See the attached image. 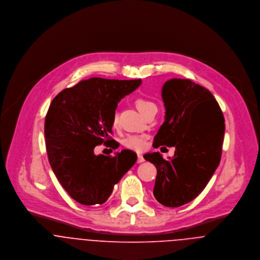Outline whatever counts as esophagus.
<instances>
[{"label":"esophagus","mask_w":260,"mask_h":260,"mask_svg":"<svg viewBox=\"0 0 260 260\" xmlns=\"http://www.w3.org/2000/svg\"><path fill=\"white\" fill-rule=\"evenodd\" d=\"M144 161H145L144 157H143L141 154H138V155H137V163H142V162H144Z\"/></svg>","instance_id":"obj_1"}]
</instances>
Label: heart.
Here are the masks:
<instances>
[{"label":"heart","mask_w":260,"mask_h":260,"mask_svg":"<svg viewBox=\"0 0 260 260\" xmlns=\"http://www.w3.org/2000/svg\"><path fill=\"white\" fill-rule=\"evenodd\" d=\"M135 105H136L137 109L143 115H145L151 109H157L156 104L154 102L150 101L148 99H145V98H137L135 100ZM112 122H113V126L117 125V123H118L117 113L114 114ZM146 139H147L146 135H143V134H129L122 140V144L124 147L130 149V150L142 151L143 149L145 148Z\"/></svg>","instance_id":"b5f03b06"}]
</instances>
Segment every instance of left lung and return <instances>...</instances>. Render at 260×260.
<instances>
[{"instance_id":"left-lung-1","label":"left lung","mask_w":260,"mask_h":260,"mask_svg":"<svg viewBox=\"0 0 260 260\" xmlns=\"http://www.w3.org/2000/svg\"><path fill=\"white\" fill-rule=\"evenodd\" d=\"M165 121L153 147H175L165 160L159 152L144 158L157 176L153 194L166 207H179L196 198L219 165L224 139V117L214 96L189 79H171L162 88Z\"/></svg>"}]
</instances>
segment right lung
I'll return each instance as SVG.
<instances>
[{
  "instance_id": "1",
  "label": "right lung",
  "mask_w": 260,
  "mask_h": 260,
  "mask_svg": "<svg viewBox=\"0 0 260 260\" xmlns=\"http://www.w3.org/2000/svg\"><path fill=\"white\" fill-rule=\"evenodd\" d=\"M141 82L94 77L64 89L52 101L45 119L48 159L60 184L77 202L104 203L135 164L137 155L131 150L105 156L95 155L94 148L104 144L114 149L112 120L118 102Z\"/></svg>"
}]
</instances>
